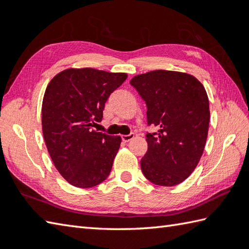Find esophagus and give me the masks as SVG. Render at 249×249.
<instances>
[{
	"label": "esophagus",
	"instance_id": "esophagus-1",
	"mask_svg": "<svg viewBox=\"0 0 249 249\" xmlns=\"http://www.w3.org/2000/svg\"><path fill=\"white\" fill-rule=\"evenodd\" d=\"M135 137V135L134 134H129V135H123L122 136V140H123L124 142H128V141H130L131 139H133Z\"/></svg>",
	"mask_w": 249,
	"mask_h": 249
}]
</instances>
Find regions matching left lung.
I'll return each mask as SVG.
<instances>
[{"mask_svg":"<svg viewBox=\"0 0 249 249\" xmlns=\"http://www.w3.org/2000/svg\"><path fill=\"white\" fill-rule=\"evenodd\" d=\"M130 84L147 107V151L140 161L144 177L160 186H174L197 167L208 138L210 105L204 87L186 72L153 71Z\"/></svg>","mask_w":249,"mask_h":249,"instance_id":"8db88e82","label":"left lung"}]
</instances>
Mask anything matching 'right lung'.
<instances>
[{
	"label": "right lung",
	"mask_w": 249,
	"mask_h": 249,
	"mask_svg": "<svg viewBox=\"0 0 249 249\" xmlns=\"http://www.w3.org/2000/svg\"><path fill=\"white\" fill-rule=\"evenodd\" d=\"M127 73L68 68L51 79L41 106L45 143L57 171L72 186L104 182L120 149L121 137L93 129L103 120L110 94Z\"/></svg>",
	"instance_id": "add662e5"
}]
</instances>
